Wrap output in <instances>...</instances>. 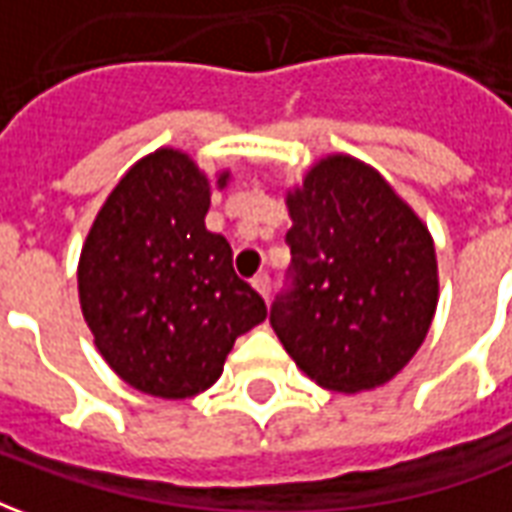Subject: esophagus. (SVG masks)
I'll return each instance as SVG.
<instances>
[{
    "mask_svg": "<svg viewBox=\"0 0 512 512\" xmlns=\"http://www.w3.org/2000/svg\"><path fill=\"white\" fill-rule=\"evenodd\" d=\"M252 285H255V290L263 296V299H268V293H271V277H268L266 271H260V274L252 279Z\"/></svg>",
    "mask_w": 512,
    "mask_h": 512,
    "instance_id": "esophagus-1",
    "label": "esophagus"
}]
</instances>
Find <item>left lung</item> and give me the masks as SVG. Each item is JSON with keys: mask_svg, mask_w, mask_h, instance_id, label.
Segmentation results:
<instances>
[{"mask_svg": "<svg viewBox=\"0 0 512 512\" xmlns=\"http://www.w3.org/2000/svg\"><path fill=\"white\" fill-rule=\"evenodd\" d=\"M290 268L268 321L296 365L334 392L386 384L436 312L425 224L376 169L329 156L288 194Z\"/></svg>", "mask_w": 512, "mask_h": 512, "instance_id": "8db88e82", "label": "left lung"}]
</instances>
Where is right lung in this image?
<instances>
[{"mask_svg": "<svg viewBox=\"0 0 512 512\" xmlns=\"http://www.w3.org/2000/svg\"><path fill=\"white\" fill-rule=\"evenodd\" d=\"M208 208V178L186 153L161 147L123 175L84 241V321L109 367L145 395L208 389L235 340L266 321L227 238L205 230Z\"/></svg>", "mask_w": 512, "mask_h": 512, "instance_id": "obj_1", "label": "right lung"}]
</instances>
